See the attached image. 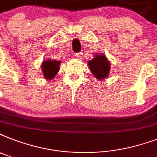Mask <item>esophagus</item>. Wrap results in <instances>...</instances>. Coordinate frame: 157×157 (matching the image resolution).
I'll return each instance as SVG.
<instances>
[{
	"label": "esophagus",
	"instance_id": "34e87169",
	"mask_svg": "<svg viewBox=\"0 0 157 157\" xmlns=\"http://www.w3.org/2000/svg\"><path fill=\"white\" fill-rule=\"evenodd\" d=\"M81 56H82V53H76V54H75V57L77 59H81Z\"/></svg>",
	"mask_w": 157,
	"mask_h": 157
}]
</instances>
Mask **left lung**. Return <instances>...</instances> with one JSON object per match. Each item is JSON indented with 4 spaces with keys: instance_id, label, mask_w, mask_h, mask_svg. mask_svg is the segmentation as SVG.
<instances>
[{
    "instance_id": "1",
    "label": "left lung",
    "mask_w": 157,
    "mask_h": 157,
    "mask_svg": "<svg viewBox=\"0 0 157 157\" xmlns=\"http://www.w3.org/2000/svg\"><path fill=\"white\" fill-rule=\"evenodd\" d=\"M88 66L95 78L103 80L109 76L110 71V63L105 55L95 54L94 59L88 61Z\"/></svg>"
}]
</instances>
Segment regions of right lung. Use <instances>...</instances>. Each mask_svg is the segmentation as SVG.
Masks as SVG:
<instances>
[{"label": "right lung", "mask_w": 157, "mask_h": 157, "mask_svg": "<svg viewBox=\"0 0 157 157\" xmlns=\"http://www.w3.org/2000/svg\"><path fill=\"white\" fill-rule=\"evenodd\" d=\"M60 63V61L53 60L50 59L43 61L41 64V69L46 80H52L54 78L59 70Z\"/></svg>", "instance_id": "obj_1"}]
</instances>
